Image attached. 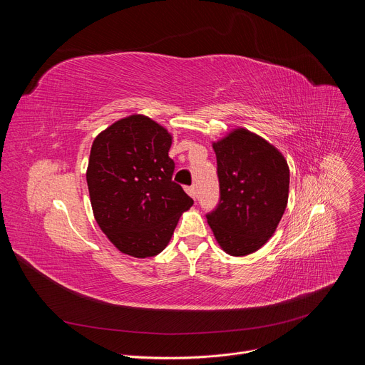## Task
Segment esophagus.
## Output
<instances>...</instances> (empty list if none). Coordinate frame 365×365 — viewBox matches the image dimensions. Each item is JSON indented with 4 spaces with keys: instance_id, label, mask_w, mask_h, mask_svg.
I'll list each match as a JSON object with an SVG mask.
<instances>
[{
    "instance_id": "obj_1",
    "label": "esophagus",
    "mask_w": 365,
    "mask_h": 365,
    "mask_svg": "<svg viewBox=\"0 0 365 365\" xmlns=\"http://www.w3.org/2000/svg\"><path fill=\"white\" fill-rule=\"evenodd\" d=\"M185 190H186V193H187L190 197L196 199V189H195V186H187Z\"/></svg>"
}]
</instances>
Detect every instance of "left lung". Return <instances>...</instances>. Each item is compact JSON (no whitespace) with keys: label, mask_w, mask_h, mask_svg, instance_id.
Returning <instances> with one entry per match:
<instances>
[{"label":"left lung","mask_w":365,"mask_h":365,"mask_svg":"<svg viewBox=\"0 0 365 365\" xmlns=\"http://www.w3.org/2000/svg\"><path fill=\"white\" fill-rule=\"evenodd\" d=\"M220 200L206 220L224 251H257L274 234L287 206L290 172L282 153L248 130L214 143Z\"/></svg>","instance_id":"1"}]
</instances>
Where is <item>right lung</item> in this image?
<instances>
[{"label":"right lung","instance_id":"obj_1","mask_svg":"<svg viewBox=\"0 0 365 365\" xmlns=\"http://www.w3.org/2000/svg\"><path fill=\"white\" fill-rule=\"evenodd\" d=\"M170 145L168 130L144 115L120 120L93 140L86 172L93 215L124 254L162 252L182 212L193 205L172 180Z\"/></svg>","mask_w":365,"mask_h":365}]
</instances>
